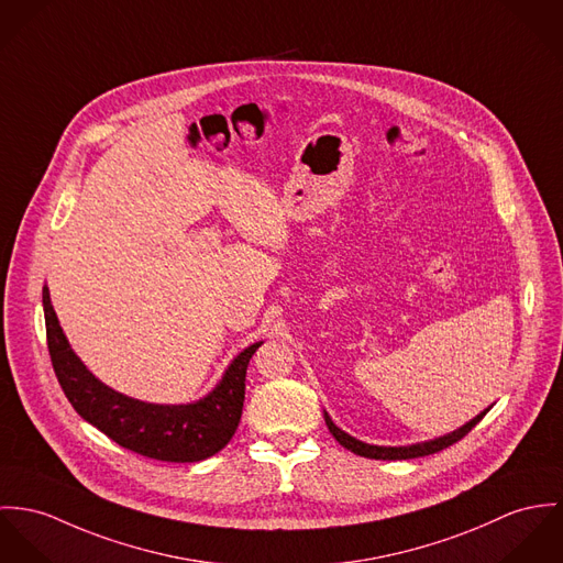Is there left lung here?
Returning <instances> with one entry per match:
<instances>
[{"instance_id":"left-lung-1","label":"left lung","mask_w":563,"mask_h":563,"mask_svg":"<svg viewBox=\"0 0 563 563\" xmlns=\"http://www.w3.org/2000/svg\"><path fill=\"white\" fill-rule=\"evenodd\" d=\"M493 408V406H490ZM486 408L484 412H479L475 419H471L468 423H464L462 428L444 434V437L434 438V440H426V442H415V444H404V446H379V444H369V442H363L358 438L350 437L347 432H343L341 428L334 426V421L330 419L328 412H323V419H325V426L330 430V434L336 438L339 444H343L347 451L356 453V455H363V457H372V460H412V457H423V455H430V453H437L446 449L449 444L462 440L466 437L484 417L486 412L490 410Z\"/></svg>"}]
</instances>
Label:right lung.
Segmentation results:
<instances>
[{
    "label": "right lung",
    "instance_id": "right-lung-1",
    "mask_svg": "<svg viewBox=\"0 0 563 563\" xmlns=\"http://www.w3.org/2000/svg\"><path fill=\"white\" fill-rule=\"evenodd\" d=\"M47 345L54 372L77 415L133 453L162 462H200L235 434L246 393V369L258 343L240 352L216 388L191 404H148L103 384L70 350L49 287H43Z\"/></svg>",
    "mask_w": 563,
    "mask_h": 563
}]
</instances>
